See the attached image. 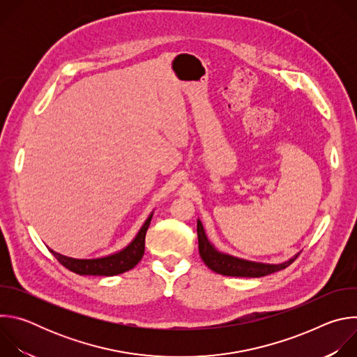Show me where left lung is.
<instances>
[{"mask_svg":"<svg viewBox=\"0 0 357 357\" xmlns=\"http://www.w3.org/2000/svg\"><path fill=\"white\" fill-rule=\"evenodd\" d=\"M197 240H199V254L203 263H205L208 268H211L212 271L222 275H227V277H251V278L264 277L287 268L299 256V252H296L295 256H292L287 261L277 263V264L251 261V260L231 256V254L223 252L215 247V244L208 238L205 227H203L200 219H197Z\"/></svg>","mask_w":357,"mask_h":357,"instance_id":"obj_1","label":"left lung"}]
</instances>
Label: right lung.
<instances>
[{
  "mask_svg": "<svg viewBox=\"0 0 357 357\" xmlns=\"http://www.w3.org/2000/svg\"><path fill=\"white\" fill-rule=\"evenodd\" d=\"M152 215H154V211H152L148 218L145 219L144 225L135 234V237L121 250L107 254V256L103 257H94V259H75L65 256V254L56 252L55 250L49 248V251L54 254L56 260L66 267L68 270L80 274V275H119L123 274L131 268H134L139 260L144 256V250H145V234L149 227Z\"/></svg>",
  "mask_w": 357,
  "mask_h": 357,
  "instance_id": "add662e5",
  "label": "right lung"
}]
</instances>
